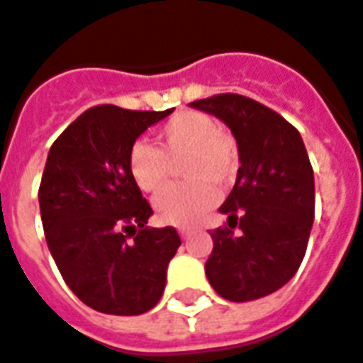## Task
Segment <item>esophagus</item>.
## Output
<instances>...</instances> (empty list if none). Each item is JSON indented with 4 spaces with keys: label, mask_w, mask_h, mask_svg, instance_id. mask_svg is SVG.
I'll use <instances>...</instances> for the list:
<instances>
[{
    "label": "esophagus",
    "mask_w": 363,
    "mask_h": 363,
    "mask_svg": "<svg viewBox=\"0 0 363 363\" xmlns=\"http://www.w3.org/2000/svg\"><path fill=\"white\" fill-rule=\"evenodd\" d=\"M179 235H181L182 238H189V236L192 235V229H189V227H179Z\"/></svg>",
    "instance_id": "obj_1"
}]
</instances>
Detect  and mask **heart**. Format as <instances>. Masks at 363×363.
Masks as SVG:
<instances>
[{"label": "heart", "mask_w": 363, "mask_h": 363, "mask_svg": "<svg viewBox=\"0 0 363 363\" xmlns=\"http://www.w3.org/2000/svg\"><path fill=\"white\" fill-rule=\"evenodd\" d=\"M184 154L181 173L190 182L171 184L155 198V213L163 223L190 225L217 202L211 182L223 184L238 163L236 146L229 134L219 130L213 117L200 111H181L155 133L154 146L136 142L128 152V171L134 184L146 192H160L169 179V161Z\"/></svg>", "instance_id": "obj_1"}]
</instances>
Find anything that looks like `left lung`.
<instances>
[{"mask_svg": "<svg viewBox=\"0 0 363 363\" xmlns=\"http://www.w3.org/2000/svg\"><path fill=\"white\" fill-rule=\"evenodd\" d=\"M190 106L230 128L240 160L235 186L219 208L227 225L209 233L208 281L230 302L264 298L294 277L310 238L315 192L304 142L277 111L240 94Z\"/></svg>", "mask_w": 363, "mask_h": 363, "instance_id": "obj_1", "label": "left lung"}]
</instances>
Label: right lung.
Returning a JSON list of instances; mask_svg holds the SVG:
<instances>
[{
	"instance_id": "obj_1",
	"label": "right lung",
	"mask_w": 363,
	"mask_h": 363,
	"mask_svg": "<svg viewBox=\"0 0 363 363\" xmlns=\"http://www.w3.org/2000/svg\"><path fill=\"white\" fill-rule=\"evenodd\" d=\"M171 111L90 107L50 147L38 190L48 248L69 289L101 313L152 310L181 246L173 227H146L154 209L128 171L136 138Z\"/></svg>"
}]
</instances>
